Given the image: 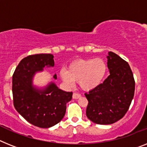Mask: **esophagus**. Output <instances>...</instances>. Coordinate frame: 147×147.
<instances>
[{
  "instance_id": "34e87169",
  "label": "esophagus",
  "mask_w": 147,
  "mask_h": 147,
  "mask_svg": "<svg viewBox=\"0 0 147 147\" xmlns=\"http://www.w3.org/2000/svg\"><path fill=\"white\" fill-rule=\"evenodd\" d=\"M81 97V94H79V93L77 92H74V94H73V98H74V99H78V98H80Z\"/></svg>"
}]
</instances>
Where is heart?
Masks as SVG:
<instances>
[{"label":"heart","instance_id":"obj_1","mask_svg":"<svg viewBox=\"0 0 147 147\" xmlns=\"http://www.w3.org/2000/svg\"><path fill=\"white\" fill-rule=\"evenodd\" d=\"M107 71V66L102 59H80L70 64L67 71L62 69L60 76L68 84L78 81L82 89L90 91L101 83Z\"/></svg>","mask_w":147,"mask_h":147}]
</instances>
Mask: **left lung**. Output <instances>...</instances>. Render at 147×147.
I'll return each instance as SVG.
<instances>
[{
	"mask_svg": "<svg viewBox=\"0 0 147 147\" xmlns=\"http://www.w3.org/2000/svg\"><path fill=\"white\" fill-rule=\"evenodd\" d=\"M107 67L110 75L96 88L85 93L88 103L86 116L99 125H110L121 119L134 98L135 82L127 61L109 52Z\"/></svg>",
	"mask_w": 147,
	"mask_h": 147,
	"instance_id": "8db88e82",
	"label": "left lung"
}]
</instances>
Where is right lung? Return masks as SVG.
Listing matches in <instances>:
<instances>
[{
  "label": "right lung",
  "mask_w": 147,
  "mask_h": 147,
  "mask_svg": "<svg viewBox=\"0 0 147 147\" xmlns=\"http://www.w3.org/2000/svg\"><path fill=\"white\" fill-rule=\"evenodd\" d=\"M52 54H36L25 57L13 75V105L26 121L48 128L58 124L65 116L66 104L72 99V92L59 89L54 83L38 90L32 86V77L46 67L54 66ZM56 80L57 76L55 75Z\"/></svg>",
  "instance_id": "obj_1"
}]
</instances>
